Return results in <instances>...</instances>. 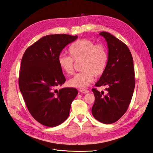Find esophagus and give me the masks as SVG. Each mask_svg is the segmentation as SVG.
Segmentation results:
<instances>
[{"instance_id": "obj_1", "label": "esophagus", "mask_w": 153, "mask_h": 153, "mask_svg": "<svg viewBox=\"0 0 153 153\" xmlns=\"http://www.w3.org/2000/svg\"><path fill=\"white\" fill-rule=\"evenodd\" d=\"M80 92H81V93H84V94H87V93H88V92H89V91H88V90H86V89H81V90L80 91Z\"/></svg>"}]
</instances>
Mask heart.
I'll return each instance as SVG.
<instances>
[{
	"mask_svg": "<svg viewBox=\"0 0 153 153\" xmlns=\"http://www.w3.org/2000/svg\"><path fill=\"white\" fill-rule=\"evenodd\" d=\"M70 56L60 55L58 62L62 70L67 75L74 72L75 62H80L82 72L77 73L69 80L72 87L84 89L91 85L95 76L104 73L108 62L107 50L101 44H97L87 39H80L69 48Z\"/></svg>",
	"mask_w": 153,
	"mask_h": 153,
	"instance_id": "b5f03b06",
	"label": "heart"
}]
</instances>
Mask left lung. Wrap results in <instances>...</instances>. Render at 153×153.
<instances>
[{
  "label": "left lung",
  "instance_id": "8db88e82",
  "mask_svg": "<svg viewBox=\"0 0 153 153\" xmlns=\"http://www.w3.org/2000/svg\"><path fill=\"white\" fill-rule=\"evenodd\" d=\"M108 48L107 65L96 87L108 86L107 93L92 89L95 101L92 114L98 121L112 124L126 112L135 85V71L131 53L121 40L106 32H101Z\"/></svg>",
  "mask_w": 153,
  "mask_h": 153
}]
</instances>
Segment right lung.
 Returning a JSON list of instances; mask_svg holds the SVG:
<instances>
[{
  "mask_svg": "<svg viewBox=\"0 0 153 153\" xmlns=\"http://www.w3.org/2000/svg\"><path fill=\"white\" fill-rule=\"evenodd\" d=\"M77 36L50 34L27 48L23 55L19 87L30 114L37 121L54 127L66 121L78 94L75 88L57 90L66 81L58 59L67 45Z\"/></svg>",
  "mask_w": 153,
  "mask_h": 153,
  "instance_id": "right-lung-1",
  "label": "right lung"
}]
</instances>
